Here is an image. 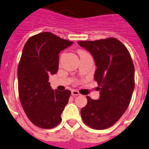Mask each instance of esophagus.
<instances>
[{
    "label": "esophagus",
    "mask_w": 149,
    "mask_h": 149,
    "mask_svg": "<svg viewBox=\"0 0 149 149\" xmlns=\"http://www.w3.org/2000/svg\"><path fill=\"white\" fill-rule=\"evenodd\" d=\"M71 94L73 95V96H78V95H79V92L78 91L76 90H73L72 91H71Z\"/></svg>",
    "instance_id": "1"
}]
</instances>
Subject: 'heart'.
Returning a JSON list of instances; mask_svg holds the SVG:
<instances>
[{"instance_id": "1", "label": "heart", "mask_w": 149, "mask_h": 149, "mask_svg": "<svg viewBox=\"0 0 149 149\" xmlns=\"http://www.w3.org/2000/svg\"><path fill=\"white\" fill-rule=\"evenodd\" d=\"M87 52H83V51H80L79 52V55H81V54H86Z\"/></svg>"}]
</instances>
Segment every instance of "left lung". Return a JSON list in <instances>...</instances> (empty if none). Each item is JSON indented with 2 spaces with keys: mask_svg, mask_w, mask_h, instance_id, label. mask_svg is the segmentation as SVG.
Segmentation results:
<instances>
[{
  "mask_svg": "<svg viewBox=\"0 0 149 149\" xmlns=\"http://www.w3.org/2000/svg\"><path fill=\"white\" fill-rule=\"evenodd\" d=\"M79 45L93 56L97 70L100 97L87 96L81 109L84 122L96 130L107 129L118 121L130 104L134 89V66L128 50L113 37L95 41H79Z\"/></svg>",
  "mask_w": 149,
  "mask_h": 149,
  "instance_id": "1",
  "label": "left lung"
}]
</instances>
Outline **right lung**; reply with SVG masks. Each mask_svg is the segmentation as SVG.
<instances>
[{"label": "right lung", "mask_w": 149, "mask_h": 149, "mask_svg": "<svg viewBox=\"0 0 149 149\" xmlns=\"http://www.w3.org/2000/svg\"><path fill=\"white\" fill-rule=\"evenodd\" d=\"M72 44L54 33L42 32L30 37L23 48L18 67L19 99L30 121L40 128L58 125L69 101L70 91H54L49 77L58 72L60 52Z\"/></svg>", "instance_id": "right-lung-1"}]
</instances>
